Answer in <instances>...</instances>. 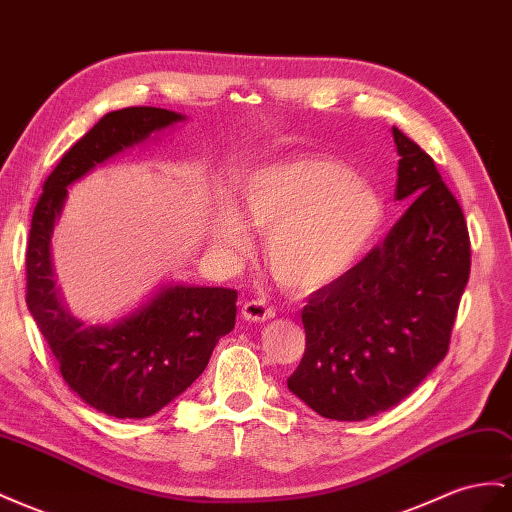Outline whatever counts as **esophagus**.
<instances>
[{
  "label": "esophagus",
  "instance_id": "34e87169",
  "mask_svg": "<svg viewBox=\"0 0 512 512\" xmlns=\"http://www.w3.org/2000/svg\"><path fill=\"white\" fill-rule=\"evenodd\" d=\"M241 314H243V319L250 323H265V321L273 319L275 310L269 308L267 303H262V301H247V303H243Z\"/></svg>",
  "mask_w": 512,
  "mask_h": 512
}]
</instances>
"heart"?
I'll use <instances>...</instances> for the list:
<instances>
[{
  "label": "heart",
  "mask_w": 512,
  "mask_h": 512,
  "mask_svg": "<svg viewBox=\"0 0 512 512\" xmlns=\"http://www.w3.org/2000/svg\"><path fill=\"white\" fill-rule=\"evenodd\" d=\"M237 211L219 204L211 213L215 250L243 254L250 247L245 221L269 234L265 254L275 282L301 295L349 275L385 222L381 193L327 157L284 159L245 172L237 181Z\"/></svg>",
  "instance_id": "heart-1"
}]
</instances>
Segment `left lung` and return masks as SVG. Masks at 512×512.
<instances>
[{
	"label": "left lung",
	"mask_w": 512,
	"mask_h": 512,
	"mask_svg": "<svg viewBox=\"0 0 512 512\" xmlns=\"http://www.w3.org/2000/svg\"><path fill=\"white\" fill-rule=\"evenodd\" d=\"M394 200L409 209L342 280L301 310L306 353L288 390L319 416L359 422L398 405L446 357L469 278V234L433 159L392 127Z\"/></svg>",
	"instance_id": "8db88e82"
}]
</instances>
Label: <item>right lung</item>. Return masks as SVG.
<instances>
[{"label":"right lung","instance_id":"add662e5","mask_svg":"<svg viewBox=\"0 0 512 512\" xmlns=\"http://www.w3.org/2000/svg\"><path fill=\"white\" fill-rule=\"evenodd\" d=\"M185 120L161 107L105 114L55 165L32 217L25 254L27 308L68 388L96 411L120 420L155 416L202 375L219 338L234 329L237 290L168 282L120 319L92 325L68 310L55 284L51 237L68 187Z\"/></svg>","mask_w":512,"mask_h":512}]
</instances>
